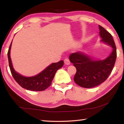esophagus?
Segmentation results:
<instances>
[{
  "label": "esophagus",
  "mask_w": 124,
  "mask_h": 124,
  "mask_svg": "<svg viewBox=\"0 0 124 124\" xmlns=\"http://www.w3.org/2000/svg\"><path fill=\"white\" fill-rule=\"evenodd\" d=\"M64 63L67 64V65H69L70 63V60H69V58H65L64 60Z\"/></svg>",
  "instance_id": "1"
}]
</instances>
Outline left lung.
Here are the masks:
<instances>
[{
	"mask_svg": "<svg viewBox=\"0 0 124 124\" xmlns=\"http://www.w3.org/2000/svg\"><path fill=\"white\" fill-rule=\"evenodd\" d=\"M99 28L101 41L113 48L109 57L102 61L93 60L80 52H74L70 56V61L77 69L74 80L81 87L92 88L103 83L109 76L116 61V49L112 35L100 25Z\"/></svg>",
	"mask_w": 124,
	"mask_h": 124,
	"instance_id": "obj_1",
	"label": "left lung"
}]
</instances>
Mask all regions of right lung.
<instances>
[{
    "mask_svg": "<svg viewBox=\"0 0 124 124\" xmlns=\"http://www.w3.org/2000/svg\"><path fill=\"white\" fill-rule=\"evenodd\" d=\"M11 43L8 50V56L10 71L15 81L22 87L27 90L33 91H41L46 89L51 85L56 71L62 67L63 65V61H60L57 63H52L43 72L35 76L24 77L16 73L12 67L11 58L10 56Z\"/></svg>",
    "mask_w": 124,
    "mask_h": 124,
    "instance_id": "right-lung-1",
    "label": "right lung"
}]
</instances>
